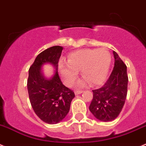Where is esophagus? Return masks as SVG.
Wrapping results in <instances>:
<instances>
[{
    "label": "esophagus",
    "instance_id": "esophagus-1",
    "mask_svg": "<svg viewBox=\"0 0 146 146\" xmlns=\"http://www.w3.org/2000/svg\"><path fill=\"white\" fill-rule=\"evenodd\" d=\"M83 93V90H76V91H75V94L76 95L80 94V93Z\"/></svg>",
    "mask_w": 146,
    "mask_h": 146
}]
</instances>
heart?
<instances>
[{"label":"heart","mask_w":146,"mask_h":146,"mask_svg":"<svg viewBox=\"0 0 146 146\" xmlns=\"http://www.w3.org/2000/svg\"><path fill=\"white\" fill-rule=\"evenodd\" d=\"M110 64L111 55L105 48L83 49L70 53L68 63L60 62L58 70L68 86L74 83L79 70L84 78L79 80L78 86H84L89 83L98 86L106 80Z\"/></svg>","instance_id":"heart-1"}]
</instances>
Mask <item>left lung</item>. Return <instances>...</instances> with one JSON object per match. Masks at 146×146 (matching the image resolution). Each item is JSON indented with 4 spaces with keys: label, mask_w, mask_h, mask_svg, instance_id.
Masks as SVG:
<instances>
[{
    "label": "left lung",
    "mask_w": 146,
    "mask_h": 146,
    "mask_svg": "<svg viewBox=\"0 0 146 146\" xmlns=\"http://www.w3.org/2000/svg\"><path fill=\"white\" fill-rule=\"evenodd\" d=\"M115 62L111 76L104 86L93 90L89 110L98 120L113 121L118 116L127 96L128 78L127 67L116 52L113 51Z\"/></svg>",
    "instance_id": "1"
}]
</instances>
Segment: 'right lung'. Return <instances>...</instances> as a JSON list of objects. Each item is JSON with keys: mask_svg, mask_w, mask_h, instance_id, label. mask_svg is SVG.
Listing matches in <instances>:
<instances>
[{"mask_svg": "<svg viewBox=\"0 0 146 146\" xmlns=\"http://www.w3.org/2000/svg\"><path fill=\"white\" fill-rule=\"evenodd\" d=\"M63 48L56 46L38 55L28 70L27 83L30 102L34 112L43 122L56 124L63 121L70 110L75 94L62 83L58 73V61ZM50 64L54 73L48 78L42 68Z\"/></svg>", "mask_w": 146, "mask_h": 146, "instance_id": "add662e5", "label": "right lung"}]
</instances>
